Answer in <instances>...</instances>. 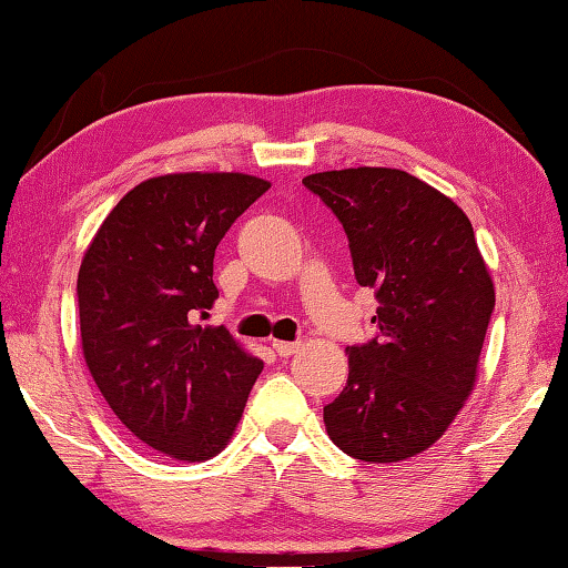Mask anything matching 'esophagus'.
<instances>
[{
	"instance_id": "1",
	"label": "esophagus",
	"mask_w": 568,
	"mask_h": 568,
	"mask_svg": "<svg viewBox=\"0 0 568 568\" xmlns=\"http://www.w3.org/2000/svg\"><path fill=\"white\" fill-rule=\"evenodd\" d=\"M273 351L281 355V358H287V355H293L301 351V343H291V341H273Z\"/></svg>"
}]
</instances>
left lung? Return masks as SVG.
Listing matches in <instances>:
<instances>
[{"label": "left lung", "mask_w": 568, "mask_h": 568, "mask_svg": "<svg viewBox=\"0 0 568 568\" xmlns=\"http://www.w3.org/2000/svg\"><path fill=\"white\" fill-rule=\"evenodd\" d=\"M348 235L358 285L376 293V338L345 348L348 383L323 408L343 454L398 464L446 434L476 386L496 293L454 200L393 168L303 178Z\"/></svg>", "instance_id": "1"}]
</instances>
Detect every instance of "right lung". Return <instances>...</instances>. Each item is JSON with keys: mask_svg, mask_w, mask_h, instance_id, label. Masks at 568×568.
Listing matches in <instances>:
<instances>
[{"mask_svg": "<svg viewBox=\"0 0 568 568\" xmlns=\"http://www.w3.org/2000/svg\"><path fill=\"white\" fill-rule=\"evenodd\" d=\"M271 182L243 172H170L134 185L84 250L77 297L84 363L142 444L185 464L233 438L263 361L223 325L213 257Z\"/></svg>", "mask_w": 568, "mask_h": 568, "instance_id": "1", "label": "right lung"}]
</instances>
